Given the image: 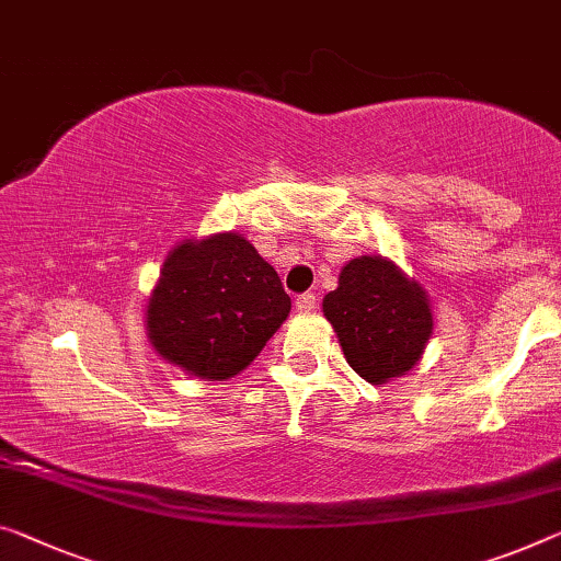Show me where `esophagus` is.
Returning a JSON list of instances; mask_svg holds the SVG:
<instances>
[{
    "mask_svg": "<svg viewBox=\"0 0 561 561\" xmlns=\"http://www.w3.org/2000/svg\"><path fill=\"white\" fill-rule=\"evenodd\" d=\"M313 308H316V293H304V296L296 298L298 313L308 316V313H313Z\"/></svg>",
    "mask_w": 561,
    "mask_h": 561,
    "instance_id": "esophagus-1",
    "label": "esophagus"
}]
</instances>
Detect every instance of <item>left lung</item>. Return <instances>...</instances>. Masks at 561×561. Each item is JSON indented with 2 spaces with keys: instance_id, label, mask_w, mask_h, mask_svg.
Masks as SVG:
<instances>
[{
  "instance_id": "8db88e82",
  "label": "left lung",
  "mask_w": 561,
  "mask_h": 561,
  "mask_svg": "<svg viewBox=\"0 0 561 561\" xmlns=\"http://www.w3.org/2000/svg\"><path fill=\"white\" fill-rule=\"evenodd\" d=\"M348 366L368 383H386L416 366L434 331L426 290L383 255L353 257L339 288L323 298Z\"/></svg>"
}]
</instances>
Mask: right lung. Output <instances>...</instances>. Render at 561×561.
Instances as JSON below:
<instances>
[{"instance_id":"1","label":"right lung","mask_w":561,"mask_h":561,"mask_svg":"<svg viewBox=\"0 0 561 561\" xmlns=\"http://www.w3.org/2000/svg\"><path fill=\"white\" fill-rule=\"evenodd\" d=\"M290 313L271 263L238 232L183 240L148 298L152 348L191 376L226 381L251 366Z\"/></svg>"}]
</instances>
